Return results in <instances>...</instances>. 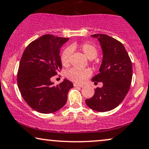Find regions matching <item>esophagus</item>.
Returning a JSON list of instances; mask_svg holds the SVG:
<instances>
[{
    "label": "esophagus",
    "mask_w": 149,
    "mask_h": 149,
    "mask_svg": "<svg viewBox=\"0 0 149 149\" xmlns=\"http://www.w3.org/2000/svg\"><path fill=\"white\" fill-rule=\"evenodd\" d=\"M73 86H74V87H84L83 85H79V84H76V83L73 84Z\"/></svg>",
    "instance_id": "1"
}]
</instances>
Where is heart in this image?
<instances>
[{
    "instance_id": "1",
    "label": "heart",
    "mask_w": 149,
    "mask_h": 149,
    "mask_svg": "<svg viewBox=\"0 0 149 149\" xmlns=\"http://www.w3.org/2000/svg\"><path fill=\"white\" fill-rule=\"evenodd\" d=\"M79 49L83 53L86 57L89 60H93L98 55V49L94 45L90 43H84L80 45L76 44H71L69 48L64 49L61 55V62L64 67H67L70 64V57H71V51ZM91 71L88 69H79V68H72L68 70L66 73V76L68 79L77 83H82L85 80L90 76Z\"/></svg>"
}]
</instances>
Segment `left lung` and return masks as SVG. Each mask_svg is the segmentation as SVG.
<instances>
[{
	"mask_svg": "<svg viewBox=\"0 0 149 149\" xmlns=\"http://www.w3.org/2000/svg\"><path fill=\"white\" fill-rule=\"evenodd\" d=\"M103 52V60L98 74L92 82H103V87L95 89L94 95L85 103L97 112H107L119 105L128 94L132 81V66L124 46L110 36L96 34Z\"/></svg>",
	"mask_w": 149,
	"mask_h": 149,
	"instance_id": "left-lung-1",
	"label": "left lung"
}]
</instances>
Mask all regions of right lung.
Instances as JSON below:
<instances>
[{
	"instance_id": "right-lung-1",
	"label": "right lung",
	"mask_w": 149,
	"mask_h": 149,
	"mask_svg": "<svg viewBox=\"0 0 149 149\" xmlns=\"http://www.w3.org/2000/svg\"><path fill=\"white\" fill-rule=\"evenodd\" d=\"M69 38L42 36L27 46L21 57L17 83L21 96L37 112L50 114L65 105L73 83L64 78L56 86L52 76L62 69L60 48Z\"/></svg>"
}]
</instances>
